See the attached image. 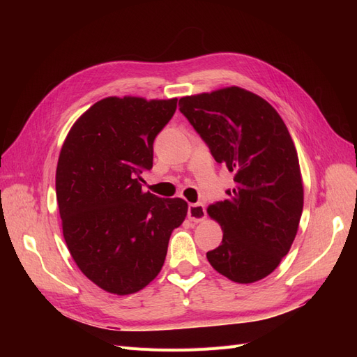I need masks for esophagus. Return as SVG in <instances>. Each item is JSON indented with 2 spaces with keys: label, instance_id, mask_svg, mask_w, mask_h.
Instances as JSON below:
<instances>
[{
  "label": "esophagus",
  "instance_id": "obj_1",
  "mask_svg": "<svg viewBox=\"0 0 357 357\" xmlns=\"http://www.w3.org/2000/svg\"><path fill=\"white\" fill-rule=\"evenodd\" d=\"M188 218L193 222H202L205 219V208L202 204H189Z\"/></svg>",
  "mask_w": 357,
  "mask_h": 357
}]
</instances>
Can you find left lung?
Returning a JSON list of instances; mask_svg holds the SVG:
<instances>
[{
  "label": "left lung",
  "instance_id": "obj_1",
  "mask_svg": "<svg viewBox=\"0 0 357 357\" xmlns=\"http://www.w3.org/2000/svg\"><path fill=\"white\" fill-rule=\"evenodd\" d=\"M178 107L214 160L235 174L228 199L208 207L223 229L208 262L235 283L257 282L282 262L298 232L304 189L295 144L271 104L235 86L185 96Z\"/></svg>",
  "mask_w": 357,
  "mask_h": 357
}]
</instances>
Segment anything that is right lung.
<instances>
[{
  "label": "right lung",
  "mask_w": 357,
  "mask_h": 357,
  "mask_svg": "<svg viewBox=\"0 0 357 357\" xmlns=\"http://www.w3.org/2000/svg\"><path fill=\"white\" fill-rule=\"evenodd\" d=\"M177 98H104L75 122L61 149L56 199L63 238L91 282L116 295L146 287L164 265L188 204L142 190L153 142Z\"/></svg>",
  "instance_id": "add662e5"
}]
</instances>
